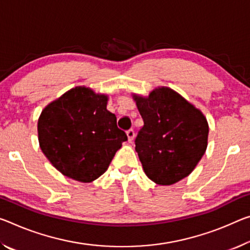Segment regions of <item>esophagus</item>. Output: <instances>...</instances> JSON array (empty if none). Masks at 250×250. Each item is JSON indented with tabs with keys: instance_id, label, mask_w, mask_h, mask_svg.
I'll list each match as a JSON object with an SVG mask.
<instances>
[{
	"instance_id": "obj_1",
	"label": "esophagus",
	"mask_w": 250,
	"mask_h": 250,
	"mask_svg": "<svg viewBox=\"0 0 250 250\" xmlns=\"http://www.w3.org/2000/svg\"><path fill=\"white\" fill-rule=\"evenodd\" d=\"M126 137H128L129 142H132L133 138H134V131L132 129H130V130H128V131H126Z\"/></svg>"
}]
</instances>
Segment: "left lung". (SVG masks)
Segmentation results:
<instances>
[{
    "label": "left lung",
    "instance_id": "obj_1",
    "mask_svg": "<svg viewBox=\"0 0 250 250\" xmlns=\"http://www.w3.org/2000/svg\"><path fill=\"white\" fill-rule=\"evenodd\" d=\"M132 98L145 122L136 138V151L146 177L161 186L188 177L208 146L204 113L168 86Z\"/></svg>",
    "mask_w": 250,
    "mask_h": 250
}]
</instances>
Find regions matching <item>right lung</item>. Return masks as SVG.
Returning <instances> with one entry per match:
<instances>
[{
    "label": "right lung",
    "mask_w": 250,
    "mask_h": 250,
    "mask_svg": "<svg viewBox=\"0 0 250 250\" xmlns=\"http://www.w3.org/2000/svg\"><path fill=\"white\" fill-rule=\"evenodd\" d=\"M109 97L75 86L42 110L38 137L42 152L63 176L91 182L106 171L128 140L106 110Z\"/></svg>",
    "instance_id": "obj_1"
}]
</instances>
